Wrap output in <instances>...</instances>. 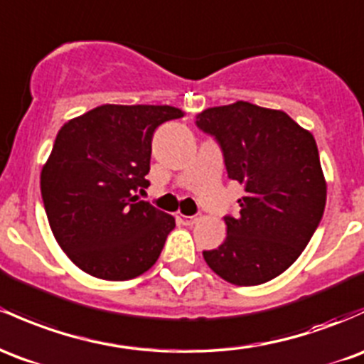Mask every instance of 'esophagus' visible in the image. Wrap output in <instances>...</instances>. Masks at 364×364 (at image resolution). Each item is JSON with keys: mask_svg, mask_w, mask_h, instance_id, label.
<instances>
[{"mask_svg": "<svg viewBox=\"0 0 364 364\" xmlns=\"http://www.w3.org/2000/svg\"><path fill=\"white\" fill-rule=\"evenodd\" d=\"M176 219H178V221L181 223V225L191 226L195 221H197L198 218H197V215H183L181 213H176Z\"/></svg>", "mask_w": 364, "mask_h": 364, "instance_id": "1", "label": "esophagus"}]
</instances>
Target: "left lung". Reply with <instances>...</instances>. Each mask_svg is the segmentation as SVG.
I'll return each mask as SVG.
<instances>
[{
  "label": "left lung",
  "instance_id": "1",
  "mask_svg": "<svg viewBox=\"0 0 364 364\" xmlns=\"http://www.w3.org/2000/svg\"><path fill=\"white\" fill-rule=\"evenodd\" d=\"M214 136L228 178L245 188L240 214L226 215V238L203 250L215 274L238 287L261 285L297 261L323 218L326 183L316 141L285 112L237 102L197 115Z\"/></svg>",
  "mask_w": 364,
  "mask_h": 364
}]
</instances>
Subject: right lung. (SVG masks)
<instances>
[{
	"label": "right lung",
	"mask_w": 364,
	"mask_h": 364,
	"mask_svg": "<svg viewBox=\"0 0 364 364\" xmlns=\"http://www.w3.org/2000/svg\"><path fill=\"white\" fill-rule=\"evenodd\" d=\"M179 117L169 105H102L58 131L41 171L43 203L58 245L85 273L122 282L157 262L174 218L134 193L150 185L155 129Z\"/></svg>",
	"instance_id": "1"
}]
</instances>
